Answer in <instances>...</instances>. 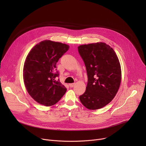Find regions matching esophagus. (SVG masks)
Instances as JSON below:
<instances>
[{"mask_svg": "<svg viewBox=\"0 0 146 146\" xmlns=\"http://www.w3.org/2000/svg\"><path fill=\"white\" fill-rule=\"evenodd\" d=\"M75 83H71V84H69V86L70 87H73L74 86H75Z\"/></svg>", "mask_w": 146, "mask_h": 146, "instance_id": "1", "label": "esophagus"}]
</instances>
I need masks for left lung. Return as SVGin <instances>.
Listing matches in <instances>:
<instances>
[{"label":"left lung","mask_w":146,"mask_h":146,"mask_svg":"<svg viewBox=\"0 0 146 146\" xmlns=\"http://www.w3.org/2000/svg\"><path fill=\"white\" fill-rule=\"evenodd\" d=\"M88 76L81 103L90 110L105 107L115 96L121 81V69L114 50L105 43L98 42L78 47Z\"/></svg>","instance_id":"left-lung-1"}]
</instances>
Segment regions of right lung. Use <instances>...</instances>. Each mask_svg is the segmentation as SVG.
I'll return each mask as SVG.
<instances>
[{"instance_id":"add662e5","label":"right lung","mask_w":146,"mask_h":146,"mask_svg":"<svg viewBox=\"0 0 146 146\" xmlns=\"http://www.w3.org/2000/svg\"><path fill=\"white\" fill-rule=\"evenodd\" d=\"M69 48V46L45 40L35 46L24 62L23 78L29 95L45 106L56 104L66 91L59 80L56 62Z\"/></svg>"}]
</instances>
